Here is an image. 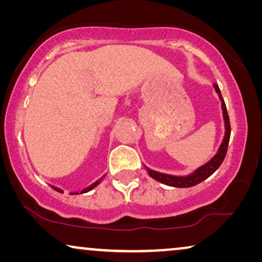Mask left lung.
I'll return each instance as SVG.
<instances>
[{
  "mask_svg": "<svg viewBox=\"0 0 262 262\" xmlns=\"http://www.w3.org/2000/svg\"><path fill=\"white\" fill-rule=\"evenodd\" d=\"M214 89L220 95V99L222 100V108H223V117H224V121H225V136L223 139V143H222L220 150L216 154V156L213 157L212 160L209 161L206 164H204L203 167H200L196 169L194 173L188 175V177H173V175H168V174H163V173H159V171L151 170L149 168L148 173L151 178L155 179V180L162 182L164 185L168 186H173V187H192V186H195L200 184V182L205 180L209 177H211L214 171H216L220 166L223 162L225 159V155H227L228 151V144H229V139H230V132H231V127H230V120H229V116L227 112V106H225L224 100L222 98L220 87L216 83H213Z\"/></svg>",
  "mask_w": 262,
  "mask_h": 262,
  "instance_id": "left-lung-1",
  "label": "left lung"
}]
</instances>
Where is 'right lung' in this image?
Returning a JSON list of instances; mask_svg holds the SVG:
<instances>
[{
    "label": "right lung",
    "mask_w": 262,
    "mask_h": 262,
    "mask_svg": "<svg viewBox=\"0 0 262 262\" xmlns=\"http://www.w3.org/2000/svg\"><path fill=\"white\" fill-rule=\"evenodd\" d=\"M101 179H102V178H101ZM101 179H100V180H101ZM100 180H98V181H95V182H94V184H93V185H91V186H89V187H87V188H84V189H83V191H82L81 193H85V192L91 191V189H93V188H94V187H95V186L99 184V182H100ZM52 188H53V189H56V191H57V192H60V193H62V192H63V191H62V189H59V188H57V187H53V186H52Z\"/></svg>",
    "instance_id": "right-lung-1"
}]
</instances>
